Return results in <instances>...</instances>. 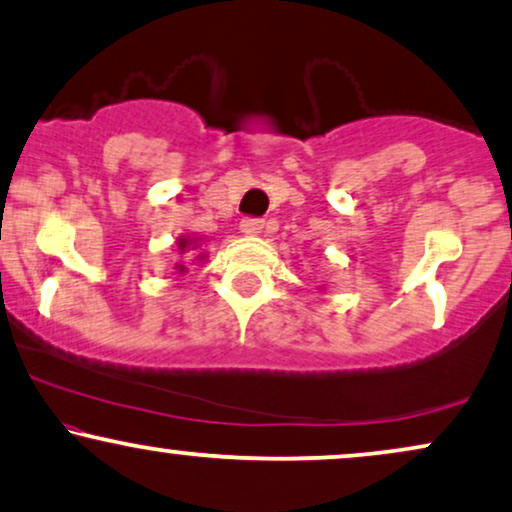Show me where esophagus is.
I'll use <instances>...</instances> for the list:
<instances>
[{
  "mask_svg": "<svg viewBox=\"0 0 512 512\" xmlns=\"http://www.w3.org/2000/svg\"><path fill=\"white\" fill-rule=\"evenodd\" d=\"M264 229V221L262 219H255V217H245L240 221V231L245 233V236H257V233H262Z\"/></svg>",
  "mask_w": 512,
  "mask_h": 512,
  "instance_id": "34e87169",
  "label": "esophagus"
}]
</instances>
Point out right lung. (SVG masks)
<instances>
[{"mask_svg": "<svg viewBox=\"0 0 512 512\" xmlns=\"http://www.w3.org/2000/svg\"><path fill=\"white\" fill-rule=\"evenodd\" d=\"M193 245H195V240H190V238H181V240H178V250H181V255H186V252H188L190 248H193ZM197 260H202V255L197 257ZM176 272H178V274L186 272V264H176Z\"/></svg>", "mask_w": 512, "mask_h": 512, "instance_id": "1", "label": "right lung"}]
</instances>
